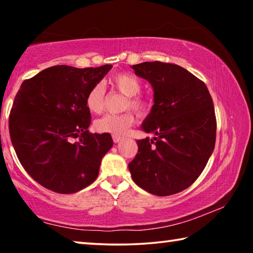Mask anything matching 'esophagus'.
Returning <instances> with one entry per match:
<instances>
[{
	"label": "esophagus",
	"mask_w": 253,
	"mask_h": 253,
	"mask_svg": "<svg viewBox=\"0 0 253 253\" xmlns=\"http://www.w3.org/2000/svg\"><path fill=\"white\" fill-rule=\"evenodd\" d=\"M113 140H114V143H119V142H122L123 140V137H121V136H116V135H113Z\"/></svg>",
	"instance_id": "obj_1"
}]
</instances>
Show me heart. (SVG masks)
I'll use <instances>...</instances> for the list:
<instances>
[{"mask_svg": "<svg viewBox=\"0 0 253 253\" xmlns=\"http://www.w3.org/2000/svg\"><path fill=\"white\" fill-rule=\"evenodd\" d=\"M110 84L124 96L128 97L126 108L134 109L137 114L144 115L147 113L149 104L138 93L142 89V84L135 76L129 74H119L110 79ZM104 87L97 84L88 91L85 96V107L92 114H99L104 109ZM134 115L125 113L122 115H105L98 118L93 127L98 132H105L111 135H124L134 124Z\"/></svg>", "mask_w": 253, "mask_h": 253, "instance_id": "1", "label": "heart"}]
</instances>
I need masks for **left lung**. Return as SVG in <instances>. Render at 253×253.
Here are the masks:
<instances>
[{"instance_id": "1", "label": "left lung", "mask_w": 253, "mask_h": 253, "mask_svg": "<svg viewBox=\"0 0 253 253\" xmlns=\"http://www.w3.org/2000/svg\"><path fill=\"white\" fill-rule=\"evenodd\" d=\"M131 68L153 88L154 105L140 128L155 135L137 140L138 153L128 164L132 181L154 195L178 193L196 181L215 146L211 95L203 81L177 65Z\"/></svg>"}]
</instances>
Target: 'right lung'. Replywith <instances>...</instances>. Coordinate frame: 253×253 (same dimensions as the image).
<instances>
[{
	"label": "right lung",
	"mask_w": 253,
	"mask_h": 253,
	"mask_svg": "<svg viewBox=\"0 0 253 253\" xmlns=\"http://www.w3.org/2000/svg\"><path fill=\"white\" fill-rule=\"evenodd\" d=\"M111 68L53 66L21 84L10 114L11 142L24 169L48 190L76 193L97 178L114 143L110 134L89 132L85 96Z\"/></svg>",
	"instance_id": "1"
}]
</instances>
